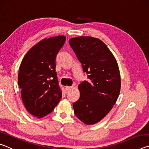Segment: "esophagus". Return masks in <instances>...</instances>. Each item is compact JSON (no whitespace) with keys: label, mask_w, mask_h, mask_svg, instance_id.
<instances>
[{"label":"esophagus","mask_w":149,"mask_h":149,"mask_svg":"<svg viewBox=\"0 0 149 149\" xmlns=\"http://www.w3.org/2000/svg\"><path fill=\"white\" fill-rule=\"evenodd\" d=\"M72 87H65V89H66V90L68 91H70V89H72Z\"/></svg>","instance_id":"obj_1"}]
</instances>
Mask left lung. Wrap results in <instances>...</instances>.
Returning <instances> with one entry per match:
<instances>
[{
    "label": "left lung",
    "mask_w": 149,
    "mask_h": 149,
    "mask_svg": "<svg viewBox=\"0 0 149 149\" xmlns=\"http://www.w3.org/2000/svg\"><path fill=\"white\" fill-rule=\"evenodd\" d=\"M69 43L89 79L78 86L80 97L73 103L74 114L85 124H94L110 112L119 96L121 80L117 62L99 39L77 37L70 39Z\"/></svg>",
    "instance_id": "8db88e82"
}]
</instances>
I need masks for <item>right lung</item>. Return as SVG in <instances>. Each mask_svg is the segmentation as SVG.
Masks as SVG:
<instances>
[{
  "label": "right lung",
  "instance_id": "add662e5",
  "mask_svg": "<svg viewBox=\"0 0 149 149\" xmlns=\"http://www.w3.org/2000/svg\"><path fill=\"white\" fill-rule=\"evenodd\" d=\"M64 36L42 40L28 52L20 65L18 85L27 110L41 118L52 112L62 98L56 72V58L64 45Z\"/></svg>",
  "mask_w": 149,
  "mask_h": 149
}]
</instances>
